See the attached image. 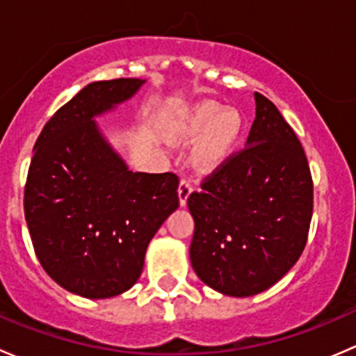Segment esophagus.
<instances>
[{
  "label": "esophagus",
  "mask_w": 356,
  "mask_h": 356,
  "mask_svg": "<svg viewBox=\"0 0 356 356\" xmlns=\"http://www.w3.org/2000/svg\"><path fill=\"white\" fill-rule=\"evenodd\" d=\"M191 193H193L191 181H188V179H182L181 184H179V189H177L179 203H181V207H186V203H188V198Z\"/></svg>",
  "instance_id": "1"
}]
</instances>
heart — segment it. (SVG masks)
Here are the masks:
<instances>
[{
    "mask_svg": "<svg viewBox=\"0 0 356 356\" xmlns=\"http://www.w3.org/2000/svg\"><path fill=\"white\" fill-rule=\"evenodd\" d=\"M245 118L234 108L213 102L200 103L172 124L170 139L181 145L198 143L193 163L200 172H213L225 163L239 146Z\"/></svg>",
    "mask_w": 356,
    "mask_h": 356,
    "instance_id": "heart-1",
    "label": "heart"
}]
</instances>
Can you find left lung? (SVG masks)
Returning a JSON list of instances; mask_svg holds the SVG:
<instances>
[{"mask_svg": "<svg viewBox=\"0 0 356 356\" xmlns=\"http://www.w3.org/2000/svg\"><path fill=\"white\" fill-rule=\"evenodd\" d=\"M246 148L188 198L195 218L189 258L222 294L253 296L291 270L307 245L314 182L301 143L274 103L254 92Z\"/></svg>", "mask_w": 356, "mask_h": 356, "instance_id": "left-lung-1", "label": "left lung"}]
</instances>
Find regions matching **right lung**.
<instances>
[{"instance_id":"obj_1","label":"right lung","mask_w":356,"mask_h":356,"mask_svg":"<svg viewBox=\"0 0 356 356\" xmlns=\"http://www.w3.org/2000/svg\"><path fill=\"white\" fill-rule=\"evenodd\" d=\"M146 81L91 82L39 134L24 210L35 254L63 289L102 300L138 282L149 241L179 207L177 175L129 170L96 117Z\"/></svg>"}]
</instances>
